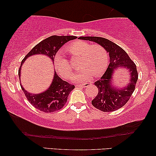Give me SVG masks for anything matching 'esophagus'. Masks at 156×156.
<instances>
[{"label": "esophagus", "mask_w": 156, "mask_h": 156, "mask_svg": "<svg viewBox=\"0 0 156 156\" xmlns=\"http://www.w3.org/2000/svg\"><path fill=\"white\" fill-rule=\"evenodd\" d=\"M90 83L87 82V83H84L83 84H80V85H77L76 86H80V87H86V86H88L89 85H90Z\"/></svg>", "instance_id": "1"}]
</instances>
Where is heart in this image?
Returning a JSON list of instances; mask_svg holds the SVG:
<instances>
[{
  "mask_svg": "<svg viewBox=\"0 0 156 156\" xmlns=\"http://www.w3.org/2000/svg\"><path fill=\"white\" fill-rule=\"evenodd\" d=\"M66 51L72 56H78V66L81 70L74 76L75 80L83 81L93 75L99 76L106 70L108 62V55L101 45L94 43L90 45L83 41H75L69 43ZM58 73L65 78H69L73 71L70 61L58 52L55 57Z\"/></svg>",
  "mask_w": 156,
  "mask_h": 156,
  "instance_id": "heart-1",
  "label": "heart"
}]
</instances>
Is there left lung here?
I'll return each instance as SVG.
<instances>
[{
  "instance_id": "left-lung-1",
  "label": "left lung",
  "mask_w": 156,
  "mask_h": 156,
  "mask_svg": "<svg viewBox=\"0 0 156 156\" xmlns=\"http://www.w3.org/2000/svg\"><path fill=\"white\" fill-rule=\"evenodd\" d=\"M79 39L100 44L109 53L108 67L103 76L95 82L98 93L92 100L93 106L103 112H112L122 108L129 100L135 90L138 79L136 65L121 47L108 39L98 37H81ZM120 67L128 71L129 78L127 86L119 89L112 87V81L114 69Z\"/></svg>"
}]
</instances>
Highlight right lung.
I'll use <instances>...</instances> for the list:
<instances>
[{
	"label": "right lung",
	"instance_id": "obj_1",
	"mask_svg": "<svg viewBox=\"0 0 156 156\" xmlns=\"http://www.w3.org/2000/svg\"><path fill=\"white\" fill-rule=\"evenodd\" d=\"M74 36H52L43 40L32 48L21 61L19 70V76H20V68L25 60L32 55L41 54L49 57L54 62L55 57L57 51L63 44L69 41L75 39ZM21 88L28 101L39 111L44 113H52L62 108L67 102L68 97L71 91L75 88V86L63 81L57 75H54V79L48 90L40 94H31Z\"/></svg>",
	"mask_w": 156,
	"mask_h": 156
}]
</instances>
